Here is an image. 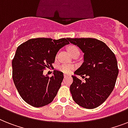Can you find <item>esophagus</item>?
I'll use <instances>...</instances> for the list:
<instances>
[{"mask_svg": "<svg viewBox=\"0 0 128 128\" xmlns=\"http://www.w3.org/2000/svg\"><path fill=\"white\" fill-rule=\"evenodd\" d=\"M64 78H67L68 76H70V75H69V74H64Z\"/></svg>", "mask_w": 128, "mask_h": 128, "instance_id": "1", "label": "esophagus"}]
</instances>
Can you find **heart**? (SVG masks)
Instances as JSON below:
<instances>
[{
  "label": "heart",
  "mask_w": 128,
  "mask_h": 128,
  "mask_svg": "<svg viewBox=\"0 0 128 128\" xmlns=\"http://www.w3.org/2000/svg\"><path fill=\"white\" fill-rule=\"evenodd\" d=\"M68 52L70 54H72L73 52H76V51H79V49L77 46H70L68 47ZM59 69L60 70H61L62 72H65V73H68V72H70L71 71L73 70L74 69V66H72V65H67V64H63L62 66H60L59 67Z\"/></svg>",
  "instance_id": "b5f03b06"
}]
</instances>
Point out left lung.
Masks as SVG:
<instances>
[{
	"label": "left lung",
	"instance_id": "left-lung-1",
	"mask_svg": "<svg viewBox=\"0 0 128 128\" xmlns=\"http://www.w3.org/2000/svg\"><path fill=\"white\" fill-rule=\"evenodd\" d=\"M67 39L84 53V62L74 74L86 77L83 82L72 76V98L84 108H96L106 100L115 86L119 72L115 54L105 43L96 38Z\"/></svg>",
	"mask_w": 128,
	"mask_h": 128
}]
</instances>
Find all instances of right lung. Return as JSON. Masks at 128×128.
Segmentation results:
<instances>
[{
  "label": "right lung",
  "instance_id": "add662e5",
  "mask_svg": "<svg viewBox=\"0 0 128 128\" xmlns=\"http://www.w3.org/2000/svg\"><path fill=\"white\" fill-rule=\"evenodd\" d=\"M67 38L30 39L17 48L12 62L14 85L24 100L34 107L51 103L61 86L64 75L54 70L53 76H44L46 68L52 67L60 48L69 44Z\"/></svg>",
  "mask_w": 128,
  "mask_h": 128
}]
</instances>
